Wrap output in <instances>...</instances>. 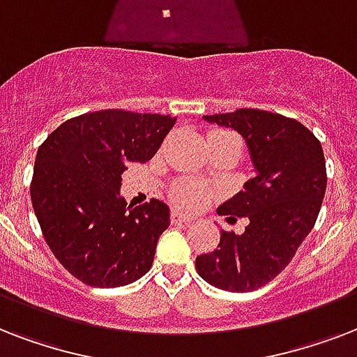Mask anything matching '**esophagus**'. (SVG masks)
<instances>
[{
    "mask_svg": "<svg viewBox=\"0 0 357 357\" xmlns=\"http://www.w3.org/2000/svg\"><path fill=\"white\" fill-rule=\"evenodd\" d=\"M170 218H172V222H190L192 220V217L190 215H187V213L179 211V209H172V213H170Z\"/></svg>",
    "mask_w": 357,
    "mask_h": 357,
    "instance_id": "esophagus-1",
    "label": "esophagus"
}]
</instances>
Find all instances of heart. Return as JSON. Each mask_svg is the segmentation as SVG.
I'll return each instance as SVG.
<instances>
[{"label": "heart", "mask_w": 357, "mask_h": 357, "mask_svg": "<svg viewBox=\"0 0 357 357\" xmlns=\"http://www.w3.org/2000/svg\"><path fill=\"white\" fill-rule=\"evenodd\" d=\"M218 133H228V131H218ZM234 135V133H228ZM172 198L178 202L179 206L183 207H196L204 198H206V190L200 189L198 185L192 183H179L174 187Z\"/></svg>", "instance_id": "heart-1"}]
</instances>
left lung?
Masks as SVG:
<instances>
[{
	"label": "left lung",
	"mask_w": 357,
	"mask_h": 357,
	"mask_svg": "<svg viewBox=\"0 0 357 357\" xmlns=\"http://www.w3.org/2000/svg\"><path fill=\"white\" fill-rule=\"evenodd\" d=\"M204 120L243 135L254 178L218 207V215L246 217L241 235L224 231L215 252L196 257V271L209 285L248 293L276 278L313 229L326 192L322 146L298 120L237 109Z\"/></svg>",
	"instance_id": "obj_1"
}]
</instances>
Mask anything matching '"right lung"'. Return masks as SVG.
<instances>
[{
	"label": "right lung",
	"instance_id": "right-lung-1",
	"mask_svg": "<svg viewBox=\"0 0 357 357\" xmlns=\"http://www.w3.org/2000/svg\"><path fill=\"white\" fill-rule=\"evenodd\" d=\"M170 114L105 109L61 123L36 151L31 202L59 263L92 287H122L151 268L170 226L165 202L120 196L128 162H146L174 128Z\"/></svg>",
	"mask_w": 357,
	"mask_h": 357
}]
</instances>
